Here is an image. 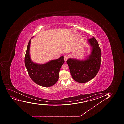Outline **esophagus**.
<instances>
[{
	"instance_id": "34e87169",
	"label": "esophagus",
	"mask_w": 124,
	"mask_h": 124,
	"mask_svg": "<svg viewBox=\"0 0 124 124\" xmlns=\"http://www.w3.org/2000/svg\"><path fill=\"white\" fill-rule=\"evenodd\" d=\"M69 58V56L68 55H65L64 56V59L65 61H66L67 60H68V59Z\"/></svg>"
}]
</instances>
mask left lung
Instances as JSON below:
<instances>
[{
  "mask_svg": "<svg viewBox=\"0 0 124 124\" xmlns=\"http://www.w3.org/2000/svg\"><path fill=\"white\" fill-rule=\"evenodd\" d=\"M88 41L92 46L91 54L88 58L82 61L70 58L67 61L73 78L81 83L93 78L100 67L101 54L98 42L94 37L89 39Z\"/></svg>",
  "mask_w": 124,
  "mask_h": 124,
  "instance_id": "8db88e82",
  "label": "left lung"
}]
</instances>
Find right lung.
I'll list each match as a JSON object with an SVG mask.
<instances>
[{"label":"right lung","instance_id":"right-lung-1","mask_svg":"<svg viewBox=\"0 0 124 124\" xmlns=\"http://www.w3.org/2000/svg\"><path fill=\"white\" fill-rule=\"evenodd\" d=\"M31 40L27 45L25 57V65L31 80L36 84L43 87H50L58 80L59 72L65 61L62 56L57 59L50 61L44 64L33 63L30 57V47Z\"/></svg>","mask_w":124,"mask_h":124}]
</instances>
